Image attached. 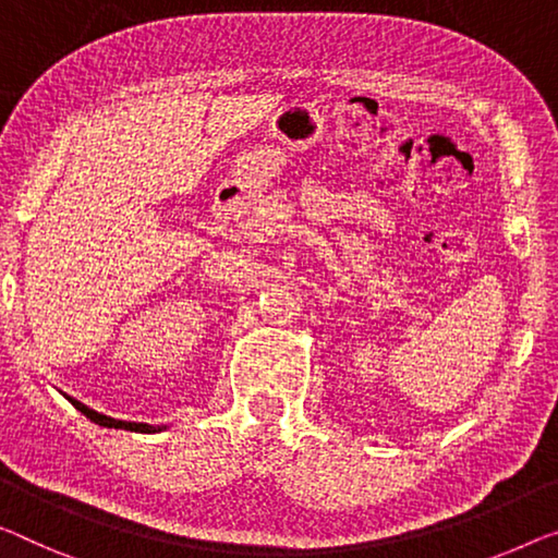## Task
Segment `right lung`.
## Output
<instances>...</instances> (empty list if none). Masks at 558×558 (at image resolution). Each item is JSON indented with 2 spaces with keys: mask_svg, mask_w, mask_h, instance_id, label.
Segmentation results:
<instances>
[{
  "mask_svg": "<svg viewBox=\"0 0 558 558\" xmlns=\"http://www.w3.org/2000/svg\"><path fill=\"white\" fill-rule=\"evenodd\" d=\"M70 398V396H66ZM70 403L74 405V409L77 411H82L87 415L89 421H95V423H99V426H105V428H124V430H140V434H153V430H160V428H155V426H147V423H130V421H114V418H110V415H102V413H97V411H93V409H87L85 403H80V401H74V398H70Z\"/></svg>",
  "mask_w": 558,
  "mask_h": 558,
  "instance_id": "1",
  "label": "right lung"
}]
</instances>
